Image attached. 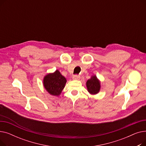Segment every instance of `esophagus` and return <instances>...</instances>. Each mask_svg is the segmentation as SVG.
Returning a JSON list of instances; mask_svg holds the SVG:
<instances>
[{
	"label": "esophagus",
	"mask_w": 146,
	"mask_h": 146,
	"mask_svg": "<svg viewBox=\"0 0 146 146\" xmlns=\"http://www.w3.org/2000/svg\"><path fill=\"white\" fill-rule=\"evenodd\" d=\"M80 79V77L79 76H78V75H74L73 76V80H79Z\"/></svg>",
	"instance_id": "esophagus-1"
}]
</instances>
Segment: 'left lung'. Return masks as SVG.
<instances>
[{
    "mask_svg": "<svg viewBox=\"0 0 146 146\" xmlns=\"http://www.w3.org/2000/svg\"><path fill=\"white\" fill-rule=\"evenodd\" d=\"M86 87L88 92L91 95L98 94L101 89V82L96 75L91 76L90 79L86 82Z\"/></svg>",
    "mask_w": 146,
    "mask_h": 146,
    "instance_id": "left-lung-1",
    "label": "left lung"
}]
</instances>
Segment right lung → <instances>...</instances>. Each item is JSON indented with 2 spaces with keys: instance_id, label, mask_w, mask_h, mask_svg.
Wrapping results in <instances>:
<instances>
[{
  "instance_id": "add662e5",
  "label": "right lung",
  "mask_w": 146,
  "mask_h": 146,
  "mask_svg": "<svg viewBox=\"0 0 146 146\" xmlns=\"http://www.w3.org/2000/svg\"><path fill=\"white\" fill-rule=\"evenodd\" d=\"M66 82V79L56 70L54 73H48L44 76L43 85L51 95L58 96L64 88Z\"/></svg>"
}]
</instances>
